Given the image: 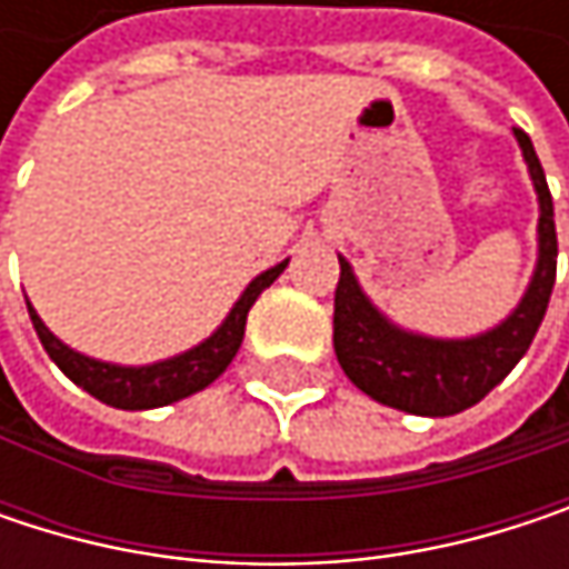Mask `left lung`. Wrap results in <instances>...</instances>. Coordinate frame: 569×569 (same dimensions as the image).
<instances>
[{
	"instance_id": "obj_1",
	"label": "left lung",
	"mask_w": 569,
	"mask_h": 569,
	"mask_svg": "<svg viewBox=\"0 0 569 569\" xmlns=\"http://www.w3.org/2000/svg\"><path fill=\"white\" fill-rule=\"evenodd\" d=\"M513 134L540 200V257L520 306L498 329L475 339H425L401 332L386 316H379V309L356 283L352 267L339 257L332 346L342 372L369 398L428 418L458 415L478 405L498 382H505V376L530 349L557 280V227L550 187L537 151L520 128Z\"/></svg>"
}]
</instances>
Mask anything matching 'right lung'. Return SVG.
Listing matches in <instances>:
<instances>
[{
    "mask_svg": "<svg viewBox=\"0 0 569 569\" xmlns=\"http://www.w3.org/2000/svg\"><path fill=\"white\" fill-rule=\"evenodd\" d=\"M286 270L283 263H277L273 270L260 273L253 283L243 289V296L237 299V306L230 309V316L223 319V326L207 339L200 342L197 349L183 352V356H173L168 362H154V366H141V369H124V366H108V362H98V359H88L74 349H68L64 342H58L56 336L46 329V322L39 319V312L29 306V316H32V326L46 346V352L52 356L58 369L74 382L81 386L88 396H94L104 405H114V408H128V411H138V408H161V405H171L180 398L193 396L200 389H207L213 379L223 376V369L233 362L240 342H243V329H247V312L250 306L257 302V296L273 283L280 273Z\"/></svg>",
    "mask_w": 569,
    "mask_h": 569,
    "instance_id": "1",
    "label": "right lung"
}]
</instances>
